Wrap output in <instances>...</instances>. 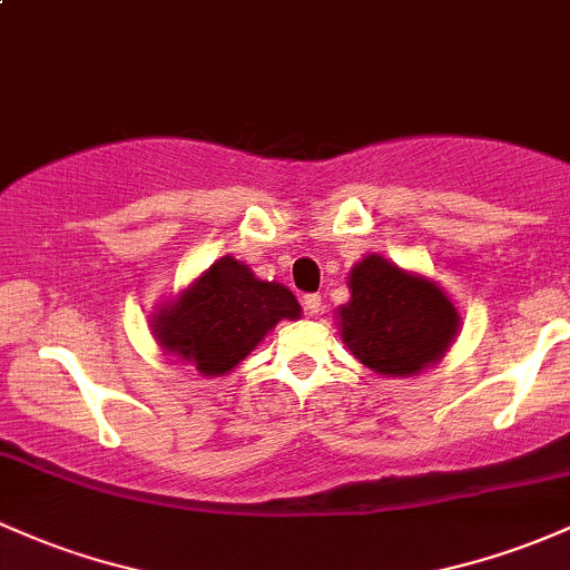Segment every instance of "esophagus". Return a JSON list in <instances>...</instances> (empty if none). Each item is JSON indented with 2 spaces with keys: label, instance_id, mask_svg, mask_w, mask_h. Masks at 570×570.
Returning <instances> with one entry per match:
<instances>
[{
  "label": "esophagus",
  "instance_id": "esophagus-1",
  "mask_svg": "<svg viewBox=\"0 0 570 570\" xmlns=\"http://www.w3.org/2000/svg\"><path fill=\"white\" fill-rule=\"evenodd\" d=\"M321 307H323V298L317 296V293H307V296H304V309H307L309 315H317Z\"/></svg>",
  "mask_w": 570,
  "mask_h": 570
}]
</instances>
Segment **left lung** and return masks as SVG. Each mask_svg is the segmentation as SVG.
<instances>
[{
	"label": "left lung",
	"mask_w": 570,
	"mask_h": 570,
	"mask_svg": "<svg viewBox=\"0 0 570 570\" xmlns=\"http://www.w3.org/2000/svg\"><path fill=\"white\" fill-rule=\"evenodd\" d=\"M351 302L336 312L342 342L377 375L413 377L438 364L459 332V312L438 283L366 255L351 272Z\"/></svg>",
	"instance_id": "left-lung-1"
}]
</instances>
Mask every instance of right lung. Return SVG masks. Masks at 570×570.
Returning a JSON list of instances; mask_svg holds the SVG:
<instances>
[{
    "instance_id": "add662e5",
    "label": "right lung",
    "mask_w": 570,
    "mask_h": 570,
    "mask_svg": "<svg viewBox=\"0 0 570 570\" xmlns=\"http://www.w3.org/2000/svg\"><path fill=\"white\" fill-rule=\"evenodd\" d=\"M285 317H302L296 296L279 283H263L249 266L225 255L160 307L151 332L165 353L217 377L247 358Z\"/></svg>"
}]
</instances>
